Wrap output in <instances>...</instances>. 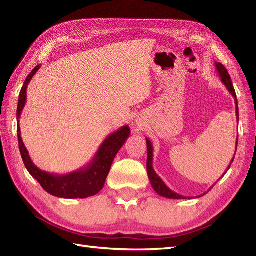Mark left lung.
I'll list each match as a JSON object with an SVG mask.
<instances>
[{"label":"left lung","mask_w":256,"mask_h":256,"mask_svg":"<svg viewBox=\"0 0 256 256\" xmlns=\"http://www.w3.org/2000/svg\"><path fill=\"white\" fill-rule=\"evenodd\" d=\"M216 68H217L219 77L222 78V82H224V86L227 87L228 92L231 94H232L234 98L236 120H238V122H239V108H238V99H236V90H234V85H232V80H231V78H230V75L228 73L227 68H226L222 63L216 62ZM146 142H147V174H148V178H150V181L152 183V188L155 190V192L158 195L162 196V198H171V200H186V196H182L180 194L174 192L172 190H170L167 186H166V183L162 180V178H160L156 174L155 170H154V168H152V156H154L152 145V142L148 138H146ZM236 147H238V138H236ZM234 156H236V154H234ZM234 157L232 158V160H231L229 167H228L227 170H226V172H227L230 169V166H231V164L234 162ZM226 172L222 174V176L226 174ZM203 195H202V196H203Z\"/></svg>","instance_id":"1"}]
</instances>
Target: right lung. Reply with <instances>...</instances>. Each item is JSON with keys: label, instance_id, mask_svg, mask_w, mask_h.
I'll return each instance as SVG.
<instances>
[{"label": "right lung", "instance_id": "right-lung-1", "mask_svg": "<svg viewBox=\"0 0 256 256\" xmlns=\"http://www.w3.org/2000/svg\"><path fill=\"white\" fill-rule=\"evenodd\" d=\"M41 65H37L32 73L27 76L20 92L18 106H17V135L22 162L32 178L37 180L46 192L62 198H87L94 196L102 190L111 164L121 150L124 142L130 138V130L128 126H122L116 132L110 134L101 146L92 160L82 169L73 171L70 174L58 176L42 171L36 166L29 156L27 148L24 145L20 135V118L27 99V87L34 75L38 72Z\"/></svg>", "mask_w": 256, "mask_h": 256}]
</instances>
